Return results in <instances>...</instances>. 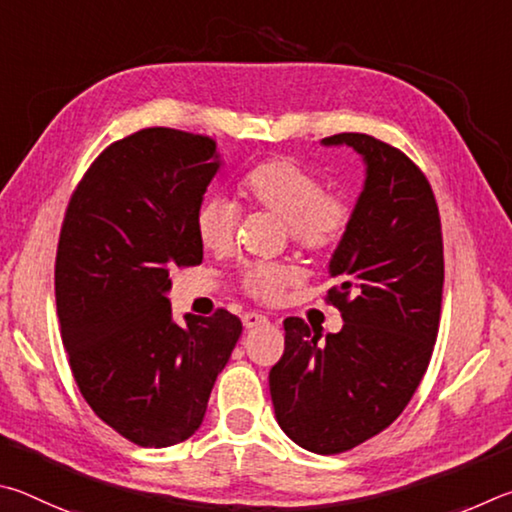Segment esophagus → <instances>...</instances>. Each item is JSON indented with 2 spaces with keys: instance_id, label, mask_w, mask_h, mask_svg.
<instances>
[{
  "instance_id": "1",
  "label": "esophagus",
  "mask_w": 512,
  "mask_h": 512,
  "mask_svg": "<svg viewBox=\"0 0 512 512\" xmlns=\"http://www.w3.org/2000/svg\"><path fill=\"white\" fill-rule=\"evenodd\" d=\"M242 324H245V328L265 326L267 324V317L261 315V312H245V315H242Z\"/></svg>"
}]
</instances>
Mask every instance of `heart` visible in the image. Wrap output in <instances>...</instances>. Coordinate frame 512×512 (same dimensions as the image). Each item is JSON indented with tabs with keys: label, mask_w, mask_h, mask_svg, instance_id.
Listing matches in <instances>:
<instances>
[{
	"label": "heart",
	"mask_w": 512,
	"mask_h": 512,
	"mask_svg": "<svg viewBox=\"0 0 512 512\" xmlns=\"http://www.w3.org/2000/svg\"><path fill=\"white\" fill-rule=\"evenodd\" d=\"M238 195L249 206L265 209L285 222L288 236L310 254H326L344 240L351 224V206L335 193H326L321 179L294 159H270L258 164L238 182ZM236 206L224 197H211L195 213V231L202 247L213 254H227L236 236ZM247 294L272 303L297 281V267L290 263L261 261L242 270Z\"/></svg>",
	"instance_id": "obj_1"
}]
</instances>
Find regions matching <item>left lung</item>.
Instances as JSON below:
<instances>
[{
	"mask_svg": "<svg viewBox=\"0 0 512 512\" xmlns=\"http://www.w3.org/2000/svg\"><path fill=\"white\" fill-rule=\"evenodd\" d=\"M362 157L366 177L328 272L344 326L326 342L288 317L270 371L276 420L303 450L339 454L409 405L432 360L443 301V236L432 186L405 152L369 134L321 139Z\"/></svg>",
	"mask_w": 512,
	"mask_h": 512,
	"instance_id": "obj_1",
	"label": "left lung"
}]
</instances>
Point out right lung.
<instances>
[{"label":"right lung","mask_w":512,"mask_h":512,"mask_svg":"<svg viewBox=\"0 0 512 512\" xmlns=\"http://www.w3.org/2000/svg\"><path fill=\"white\" fill-rule=\"evenodd\" d=\"M222 166L202 134L146 128L105 148L71 195L56 254L62 346L87 405L141 447L200 429L242 333L170 310V270L202 263L195 213Z\"/></svg>","instance_id":"add662e5"}]
</instances>
